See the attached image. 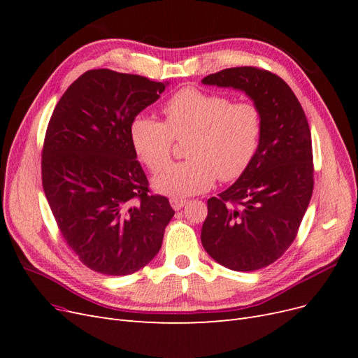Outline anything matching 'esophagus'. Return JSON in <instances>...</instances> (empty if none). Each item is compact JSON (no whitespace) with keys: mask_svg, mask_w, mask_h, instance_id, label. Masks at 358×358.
I'll list each match as a JSON object with an SVG mask.
<instances>
[{"mask_svg":"<svg viewBox=\"0 0 358 358\" xmlns=\"http://www.w3.org/2000/svg\"><path fill=\"white\" fill-rule=\"evenodd\" d=\"M170 204H171V208L175 209V210H180L183 206L187 204V201L185 200H178V199H171L170 200Z\"/></svg>","mask_w":358,"mask_h":358,"instance_id":"obj_1","label":"esophagus"}]
</instances>
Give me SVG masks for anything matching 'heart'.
Here are the masks:
<instances>
[{
	"instance_id": "obj_1",
	"label": "heart",
	"mask_w": 358,
	"mask_h": 358,
	"mask_svg": "<svg viewBox=\"0 0 358 358\" xmlns=\"http://www.w3.org/2000/svg\"><path fill=\"white\" fill-rule=\"evenodd\" d=\"M166 124L146 115L131 124V142L145 164L158 171L166 165L174 138H192L188 162L172 165L154 178V188L173 199H185L212 187L215 178H239L252 161L263 131V119L252 103H231L229 96L185 88L164 104Z\"/></svg>"
}]
</instances>
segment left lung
I'll list each match as a JSON object with an SVG mask.
<instances>
[{
  "label": "left lung",
  "mask_w": 358,
  "mask_h": 358,
  "mask_svg": "<svg viewBox=\"0 0 358 358\" xmlns=\"http://www.w3.org/2000/svg\"><path fill=\"white\" fill-rule=\"evenodd\" d=\"M204 85L245 92L258 107V149L230 188L208 200L203 248L216 263L252 272L282 255L296 239L313 191L310 129L305 112L279 76L255 67L225 69Z\"/></svg>",
  "instance_id": "8db88e82"
}]
</instances>
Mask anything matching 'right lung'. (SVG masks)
I'll list each match as a JSON object with an SVG mask.
<instances>
[{
    "instance_id": "1",
    "label": "right lung",
    "mask_w": 358,
    "mask_h": 358,
    "mask_svg": "<svg viewBox=\"0 0 358 358\" xmlns=\"http://www.w3.org/2000/svg\"><path fill=\"white\" fill-rule=\"evenodd\" d=\"M169 82L107 69L70 85L48 125L41 179L61 234L94 272L131 275L152 262L175 210L150 196L131 142L136 116Z\"/></svg>"
}]
</instances>
